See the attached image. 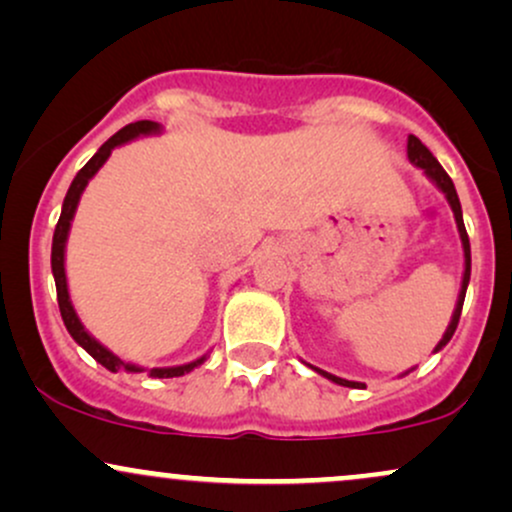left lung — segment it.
Returning <instances> with one entry per match:
<instances>
[{"instance_id": "left-lung-1", "label": "left lung", "mask_w": 512, "mask_h": 512, "mask_svg": "<svg viewBox=\"0 0 512 512\" xmlns=\"http://www.w3.org/2000/svg\"><path fill=\"white\" fill-rule=\"evenodd\" d=\"M407 156L409 161L414 163L416 168H421L426 173V178L433 182V185L438 187L440 192H443L445 199H448L450 209H452V216H455V223H457V231H460V240H462V252H464V272H462V286H460V296H457V303H455V310H452V317H450V325L448 330H445L443 339L436 344V349H433V354H438L440 349H443L445 344L450 342L452 334H455L457 330V322H460V315H462V303H464V293H467V286H469V274H472V250H469V238H467V231H464V221H462V207H460V197H457V190L455 185H452L450 175L445 173L443 166L436 161V156L431 154V151L426 149L424 144H421V139H416L414 134H409L407 139ZM310 366V363H308ZM315 370V373H320L322 378L332 380V383L337 385H344V387H366L363 383H356V380H344V378H337V375L327 373V370H320L315 366H310ZM414 370V368H411ZM411 370H407V373H411ZM404 373V375H407Z\"/></svg>"}]
</instances>
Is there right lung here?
I'll return each mask as SVG.
<instances>
[{"label":"right lung","instance_id":"right-lung-1","mask_svg":"<svg viewBox=\"0 0 512 512\" xmlns=\"http://www.w3.org/2000/svg\"><path fill=\"white\" fill-rule=\"evenodd\" d=\"M161 132H163V129H161V125H158V122H151V120L132 122V125L122 127L120 132L113 134V137H110L108 142H105L101 149L93 154L91 161H88L86 166L81 168L79 173H76V178L72 180V185H69V190H67V197H64V202H62V214H60V221H57L55 236H52L50 262H52V276H55L57 303H60V313H62L64 327H67V332L72 334L74 342L79 344L81 349L86 351V354H91L98 363H101V366L108 368L110 373H117V370H125V373H144V370H146L151 378H180V375L190 373V370L202 366V363L207 361V356H199L197 361L182 363V366H168V368H144V366H137V363L122 361L120 356L113 354L108 346H103L96 337H93L91 332L86 330L84 325H81L79 315H76V310L72 305V298H69L67 272H64V250H67L69 228H72L76 207H79V199H81V195H84L88 180H91L93 175H96L98 170L103 168V163L108 161L110 154H113V149H117V146L132 142V139L149 137V134H161Z\"/></svg>","mask_w":512,"mask_h":512}]
</instances>
